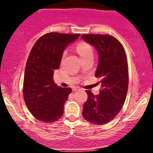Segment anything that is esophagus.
<instances>
[{"label": "esophagus", "instance_id": "obj_1", "mask_svg": "<svg viewBox=\"0 0 153 153\" xmlns=\"http://www.w3.org/2000/svg\"><path fill=\"white\" fill-rule=\"evenodd\" d=\"M79 90V87H74V88H73V91H77V90Z\"/></svg>", "mask_w": 153, "mask_h": 153}]
</instances>
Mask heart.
<instances>
[{
    "label": "heart",
    "mask_w": 153,
    "mask_h": 153,
    "mask_svg": "<svg viewBox=\"0 0 153 153\" xmlns=\"http://www.w3.org/2000/svg\"><path fill=\"white\" fill-rule=\"evenodd\" d=\"M76 51L80 55V56H86L88 54H93L92 48L89 44H85V43H80L76 47Z\"/></svg>",
    "instance_id": "1"
}]
</instances>
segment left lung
Returning a JSON list of instances; mask_svg holds the SVG:
<instances>
[{
	"mask_svg": "<svg viewBox=\"0 0 153 153\" xmlns=\"http://www.w3.org/2000/svg\"><path fill=\"white\" fill-rule=\"evenodd\" d=\"M81 38L98 53L95 75L102 83L99 95L86 90L83 117L91 123L102 125L113 120L125 102L129 84L126 56L122 44L112 36L84 34Z\"/></svg>",
	"mask_w": 153,
	"mask_h": 153,
	"instance_id": "obj_1",
	"label": "left lung"
}]
</instances>
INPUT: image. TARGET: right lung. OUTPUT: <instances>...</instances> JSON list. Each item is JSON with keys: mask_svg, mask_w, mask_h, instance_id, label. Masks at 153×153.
Returning <instances> with one entry per match:
<instances>
[{"mask_svg": "<svg viewBox=\"0 0 153 153\" xmlns=\"http://www.w3.org/2000/svg\"><path fill=\"white\" fill-rule=\"evenodd\" d=\"M79 34L50 33L35 43L27 61L24 79V98L36 119L46 123L62 117L63 106L71 88L58 87L53 82L55 70L60 68L63 53Z\"/></svg>", "mask_w": 153, "mask_h": 153, "instance_id": "add662e5", "label": "right lung"}]
</instances>
